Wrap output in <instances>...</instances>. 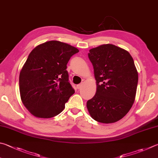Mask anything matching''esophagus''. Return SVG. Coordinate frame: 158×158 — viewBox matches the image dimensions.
<instances>
[{
    "mask_svg": "<svg viewBox=\"0 0 158 158\" xmlns=\"http://www.w3.org/2000/svg\"><path fill=\"white\" fill-rule=\"evenodd\" d=\"M82 84H78V85H77V89H80V88H81V87H82Z\"/></svg>",
    "mask_w": 158,
    "mask_h": 158,
    "instance_id": "esophagus-1",
    "label": "esophagus"
}]
</instances>
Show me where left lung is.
Here are the masks:
<instances>
[{
  "label": "left lung",
  "instance_id": "8db88e82",
  "mask_svg": "<svg viewBox=\"0 0 158 158\" xmlns=\"http://www.w3.org/2000/svg\"><path fill=\"white\" fill-rule=\"evenodd\" d=\"M94 68L96 94L87 102L92 118L104 124L122 119L135 99L138 73L128 51L105 44L89 50Z\"/></svg>",
  "mask_w": 158,
  "mask_h": 158
}]
</instances>
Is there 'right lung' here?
Instances as JSON below:
<instances>
[{"instance_id": "1", "label": "right lung", "mask_w": 158, "mask_h": 158, "mask_svg": "<svg viewBox=\"0 0 158 158\" xmlns=\"http://www.w3.org/2000/svg\"><path fill=\"white\" fill-rule=\"evenodd\" d=\"M77 52V48L58 41L45 42L31 52L20 73L19 90L23 104L34 116L51 118L64 110L74 93L67 64Z\"/></svg>"}]
</instances>
